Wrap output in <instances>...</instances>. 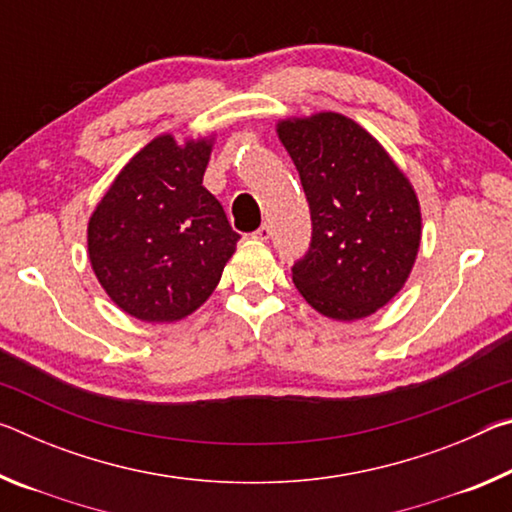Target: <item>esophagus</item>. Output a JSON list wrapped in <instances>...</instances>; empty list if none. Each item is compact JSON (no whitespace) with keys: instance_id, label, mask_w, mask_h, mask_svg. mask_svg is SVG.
<instances>
[{"instance_id":"1","label":"esophagus","mask_w":512,"mask_h":512,"mask_svg":"<svg viewBox=\"0 0 512 512\" xmlns=\"http://www.w3.org/2000/svg\"><path fill=\"white\" fill-rule=\"evenodd\" d=\"M250 237L257 239V241H266L268 237H271V225H268V223H262V225H259V228H257Z\"/></svg>"}]
</instances>
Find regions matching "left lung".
Masks as SVG:
<instances>
[{"mask_svg": "<svg viewBox=\"0 0 512 512\" xmlns=\"http://www.w3.org/2000/svg\"><path fill=\"white\" fill-rule=\"evenodd\" d=\"M277 135L311 212V244L291 266L293 284L327 318L375 314L404 287L420 248L411 183L375 137L336 112L284 119Z\"/></svg>", "mask_w": 512, "mask_h": 512, "instance_id": "1", "label": "left lung"}]
</instances>
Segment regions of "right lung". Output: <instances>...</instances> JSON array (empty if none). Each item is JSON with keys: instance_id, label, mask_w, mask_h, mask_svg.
<instances>
[{"instance_id": "right-lung-1", "label": "right lung", "mask_w": 512, "mask_h": 512, "mask_svg": "<svg viewBox=\"0 0 512 512\" xmlns=\"http://www.w3.org/2000/svg\"><path fill=\"white\" fill-rule=\"evenodd\" d=\"M212 140L180 146L171 135L119 171L88 225L94 275L119 309L171 323L210 298L239 235L203 187Z\"/></svg>"}]
</instances>
